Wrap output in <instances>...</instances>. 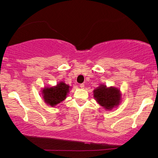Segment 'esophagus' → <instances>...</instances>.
<instances>
[{"label": "esophagus", "instance_id": "obj_1", "mask_svg": "<svg viewBox=\"0 0 158 158\" xmlns=\"http://www.w3.org/2000/svg\"><path fill=\"white\" fill-rule=\"evenodd\" d=\"M79 86H80L81 88H85V85L84 84H80V85H79Z\"/></svg>", "mask_w": 158, "mask_h": 158}]
</instances>
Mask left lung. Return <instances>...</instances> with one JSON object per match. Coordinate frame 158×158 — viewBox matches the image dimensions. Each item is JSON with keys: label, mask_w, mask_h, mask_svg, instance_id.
Instances as JSON below:
<instances>
[{"label": "left lung", "mask_w": 158, "mask_h": 158, "mask_svg": "<svg viewBox=\"0 0 158 158\" xmlns=\"http://www.w3.org/2000/svg\"><path fill=\"white\" fill-rule=\"evenodd\" d=\"M122 94L119 88L115 87H107L100 85L94 90V97L98 104L106 110H110L119 105L122 99Z\"/></svg>", "instance_id": "1"}]
</instances>
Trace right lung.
Returning <instances> with one entry per match:
<instances>
[{
    "label": "right lung",
    "mask_w": 158,
    "mask_h": 158,
    "mask_svg": "<svg viewBox=\"0 0 158 158\" xmlns=\"http://www.w3.org/2000/svg\"><path fill=\"white\" fill-rule=\"evenodd\" d=\"M70 88L71 87L65 84L64 81H60L56 86L44 87L41 89L42 98L49 106L55 107L66 99Z\"/></svg>",
    "instance_id": "right-lung-1"
}]
</instances>
